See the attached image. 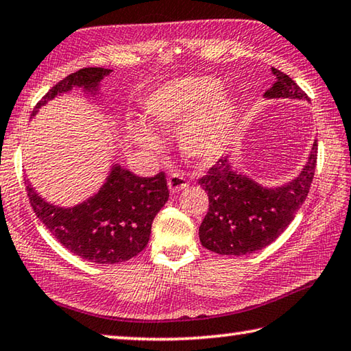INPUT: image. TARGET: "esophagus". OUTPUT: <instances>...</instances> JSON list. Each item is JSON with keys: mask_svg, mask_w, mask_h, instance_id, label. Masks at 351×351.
Listing matches in <instances>:
<instances>
[{"mask_svg": "<svg viewBox=\"0 0 351 351\" xmlns=\"http://www.w3.org/2000/svg\"><path fill=\"white\" fill-rule=\"evenodd\" d=\"M167 186H169L170 193H178L186 189L189 184L186 181V178H184L181 173H171L167 180Z\"/></svg>", "mask_w": 351, "mask_h": 351, "instance_id": "34e87169", "label": "esophagus"}]
</instances>
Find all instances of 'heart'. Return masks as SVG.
Here are the masks:
<instances>
[{
  "mask_svg": "<svg viewBox=\"0 0 351 351\" xmlns=\"http://www.w3.org/2000/svg\"><path fill=\"white\" fill-rule=\"evenodd\" d=\"M224 86L213 76H187L171 80L145 97L144 117L158 132H178L182 155L208 165L226 154L237 125L238 106L222 93ZM130 138L141 149L161 150L162 143L154 132L139 124L129 125Z\"/></svg>",
  "mask_w": 351,
  "mask_h": 351,
  "instance_id": "heart-1",
  "label": "heart"
}]
</instances>
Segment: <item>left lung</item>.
Returning <instances> with one entry per match:
<instances>
[{
    "label": "left lung",
    "mask_w": 351,
    "mask_h": 351,
    "mask_svg": "<svg viewBox=\"0 0 351 351\" xmlns=\"http://www.w3.org/2000/svg\"><path fill=\"white\" fill-rule=\"evenodd\" d=\"M275 84L265 99H308L289 75L271 67ZM317 139L296 178L265 187L234 167L232 155L221 158L197 184L208 196V212L199 227L201 244L210 252L241 256L263 250L295 219L315 176Z\"/></svg>",
    "instance_id": "1"
}]
</instances>
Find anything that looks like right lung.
I'll return each mask as SVG.
<instances>
[{"mask_svg":"<svg viewBox=\"0 0 351 351\" xmlns=\"http://www.w3.org/2000/svg\"><path fill=\"white\" fill-rule=\"evenodd\" d=\"M110 69L86 67L69 75L35 106L34 118L49 101L81 88L86 97H99L101 81ZM25 190L38 218L47 230L76 256L107 265L129 261L147 245L152 222L169 201L165 175L141 178L112 164L103 186L76 206H56L44 199L29 180Z\"/></svg>","mask_w":351,"mask_h":351,"instance_id":"1","label":"right lung"}]
</instances>
